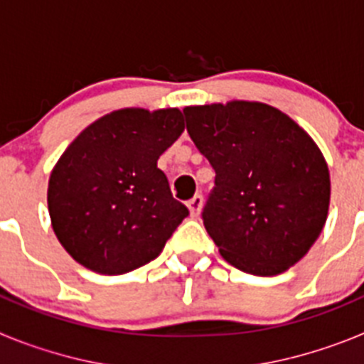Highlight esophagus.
<instances>
[{"mask_svg": "<svg viewBox=\"0 0 364 364\" xmlns=\"http://www.w3.org/2000/svg\"><path fill=\"white\" fill-rule=\"evenodd\" d=\"M202 204H204V198H202V195H195V197L188 202L189 215H191V217H198V215H200V210H202Z\"/></svg>", "mask_w": 364, "mask_h": 364, "instance_id": "1", "label": "esophagus"}]
</instances>
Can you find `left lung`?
Listing matches in <instances>:
<instances>
[{"label": "left lung", "mask_w": 364, "mask_h": 364, "mask_svg": "<svg viewBox=\"0 0 364 364\" xmlns=\"http://www.w3.org/2000/svg\"><path fill=\"white\" fill-rule=\"evenodd\" d=\"M184 114L217 173L202 218L224 260L260 277L297 264L330 208V171L314 138L262 102L189 105Z\"/></svg>", "instance_id": "left-lung-1"}]
</instances>
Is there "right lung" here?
I'll return each mask as SVG.
<instances>
[{"label": "right lung", "instance_id": "obj_1", "mask_svg": "<svg viewBox=\"0 0 364 364\" xmlns=\"http://www.w3.org/2000/svg\"><path fill=\"white\" fill-rule=\"evenodd\" d=\"M182 131L180 109L125 107L87 125L63 151L47 204L58 240L78 264L122 275L160 255L189 213L156 167Z\"/></svg>", "mask_w": 364, "mask_h": 364}]
</instances>
